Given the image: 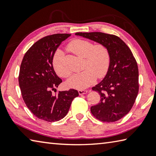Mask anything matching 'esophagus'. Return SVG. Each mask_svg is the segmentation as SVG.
Returning a JSON list of instances; mask_svg holds the SVG:
<instances>
[{
    "mask_svg": "<svg viewBox=\"0 0 156 156\" xmlns=\"http://www.w3.org/2000/svg\"><path fill=\"white\" fill-rule=\"evenodd\" d=\"M87 93H88L87 90H78V94L80 95H83V94H86Z\"/></svg>",
    "mask_w": 156,
    "mask_h": 156,
    "instance_id": "34e87169",
    "label": "esophagus"
}]
</instances>
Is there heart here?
<instances>
[{"label":"heart","instance_id":"b5f03b06","mask_svg":"<svg viewBox=\"0 0 156 156\" xmlns=\"http://www.w3.org/2000/svg\"><path fill=\"white\" fill-rule=\"evenodd\" d=\"M68 49L78 56L84 58V71L72 75L68 79L67 85L69 87L83 90L91 85L96 80V76L101 78L107 72L110 64V56L108 49L102 44H96L90 41L76 39L69 44ZM64 54L57 49L53 58V66L60 76L67 78L70 72L62 63Z\"/></svg>","mask_w":156,"mask_h":156}]
</instances>
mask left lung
I'll return each mask as SVG.
<instances>
[{"mask_svg": "<svg viewBox=\"0 0 156 156\" xmlns=\"http://www.w3.org/2000/svg\"><path fill=\"white\" fill-rule=\"evenodd\" d=\"M76 36L104 45L110 56L109 69L101 82L92 87L100 102L91 107L98 120L112 122L129 112L138 96V68L130 49L119 37L102 32H77Z\"/></svg>", "mask_w": 156, "mask_h": 156, "instance_id": "8db88e82", "label": "left lung"}]
</instances>
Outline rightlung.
<instances>
[{"instance_id": "1", "label": "right lung", "mask_w": 156, "mask_h": 156, "mask_svg": "<svg viewBox=\"0 0 156 156\" xmlns=\"http://www.w3.org/2000/svg\"><path fill=\"white\" fill-rule=\"evenodd\" d=\"M69 36V34H57L40 39L26 52L20 65L18 82L25 103L34 115L47 122L62 119L79 95L75 89L56 94L51 91L62 83L53 67V58Z\"/></svg>"}]
</instances>
